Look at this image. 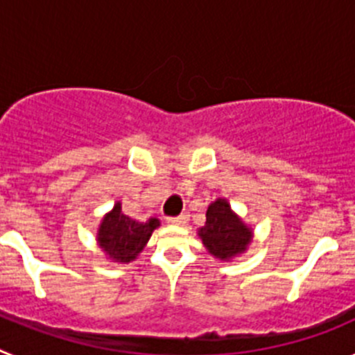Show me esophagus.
<instances>
[{"instance_id":"esophagus-1","label":"esophagus","mask_w":355,"mask_h":355,"mask_svg":"<svg viewBox=\"0 0 355 355\" xmlns=\"http://www.w3.org/2000/svg\"><path fill=\"white\" fill-rule=\"evenodd\" d=\"M188 216L187 213H181L180 216H171V218H167L168 224H174V225H184L188 222Z\"/></svg>"}]
</instances>
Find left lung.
Listing matches in <instances>:
<instances>
[{
  "label": "left lung",
  "instance_id": "obj_1",
  "mask_svg": "<svg viewBox=\"0 0 355 355\" xmlns=\"http://www.w3.org/2000/svg\"><path fill=\"white\" fill-rule=\"evenodd\" d=\"M250 234L252 231L231 211L225 199H216L209 205L206 224L199 231L209 254L220 259H229L243 252L249 245Z\"/></svg>",
  "mask_w": 355,
  "mask_h": 355
}]
</instances>
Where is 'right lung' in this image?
Returning <instances> with one entry per match:
<instances>
[{"mask_svg":"<svg viewBox=\"0 0 355 355\" xmlns=\"http://www.w3.org/2000/svg\"><path fill=\"white\" fill-rule=\"evenodd\" d=\"M158 225L159 222L156 218H149L147 222L133 220L131 216L122 213L121 205L117 202L114 209L103 218L97 241L112 259L130 263L139 256Z\"/></svg>","mask_w":355,"mask_h":355,"instance_id":"1","label":"right lung"}]
</instances>
